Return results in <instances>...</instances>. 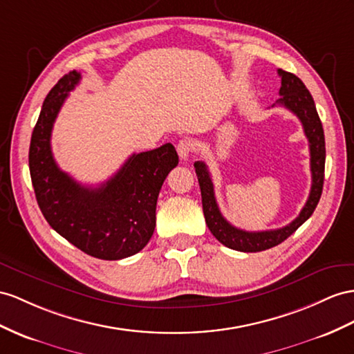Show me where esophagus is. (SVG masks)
I'll use <instances>...</instances> for the list:
<instances>
[{"mask_svg": "<svg viewBox=\"0 0 354 354\" xmlns=\"http://www.w3.org/2000/svg\"><path fill=\"white\" fill-rule=\"evenodd\" d=\"M193 149H194V145L189 139H183V140L178 142L176 151H178V156H179L180 160H188V157L192 156Z\"/></svg>", "mask_w": 354, "mask_h": 354, "instance_id": "esophagus-1", "label": "esophagus"}]
</instances>
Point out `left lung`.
<instances>
[{"mask_svg":"<svg viewBox=\"0 0 354 354\" xmlns=\"http://www.w3.org/2000/svg\"><path fill=\"white\" fill-rule=\"evenodd\" d=\"M278 75L281 76V98H278L277 103L279 106H284L299 118V121L302 122L306 139L310 142L313 184L310 197H308L301 214H299L290 224L275 230L245 232L234 227V225H232L221 215L220 207L216 205L209 170H207L203 161L194 162L196 175L202 192V205L207 227H209L211 233L223 243V245L242 252L265 251L278 245L281 242H284L290 234L295 233L313 215L323 192L326 145L323 125L319 113H317L313 95L310 94V91L306 89L302 80L293 73L278 70Z\"/></svg>","mask_w":354,"mask_h":354,"instance_id":"1","label":"left lung"}]
</instances>
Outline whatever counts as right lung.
I'll list each match as a JSON object with an SVG mask.
<instances>
[{
	"instance_id": "1",
	"label": "right lung",
	"mask_w": 354,
	"mask_h": 354,
	"mask_svg": "<svg viewBox=\"0 0 354 354\" xmlns=\"http://www.w3.org/2000/svg\"><path fill=\"white\" fill-rule=\"evenodd\" d=\"M76 70L62 76L44 98L30 145V174L44 218L80 251L102 260H121L139 252L156 229L157 198L169 171L178 166L171 143L133 153L98 187H86L62 171L50 149L52 127L70 91Z\"/></svg>"
}]
</instances>
